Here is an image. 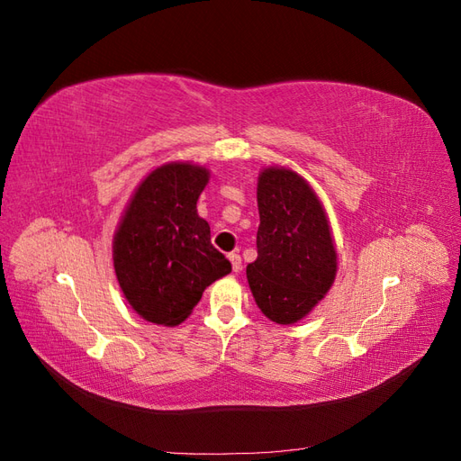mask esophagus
Listing matches in <instances>:
<instances>
[{"mask_svg":"<svg viewBox=\"0 0 461 461\" xmlns=\"http://www.w3.org/2000/svg\"><path fill=\"white\" fill-rule=\"evenodd\" d=\"M229 259H230V265H232V271L239 273L242 269V258L239 254H229Z\"/></svg>","mask_w":461,"mask_h":461,"instance_id":"1","label":"esophagus"}]
</instances>
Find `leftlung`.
<instances>
[{"label":"left lung","mask_w":461,"mask_h":461,"mask_svg":"<svg viewBox=\"0 0 461 461\" xmlns=\"http://www.w3.org/2000/svg\"><path fill=\"white\" fill-rule=\"evenodd\" d=\"M258 259L246 267L265 317L292 325L323 300L339 261L329 219L313 188L286 169L269 167L258 178Z\"/></svg>","instance_id":"obj_1"}]
</instances>
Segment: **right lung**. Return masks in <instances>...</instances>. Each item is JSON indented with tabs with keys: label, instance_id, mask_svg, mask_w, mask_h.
<instances>
[{
	"label": "right lung",
	"instance_id": "obj_1",
	"mask_svg": "<svg viewBox=\"0 0 461 461\" xmlns=\"http://www.w3.org/2000/svg\"><path fill=\"white\" fill-rule=\"evenodd\" d=\"M207 180L205 167L161 165L138 185L121 217L115 275L132 310L149 323L180 325L203 290L232 269L196 209Z\"/></svg>",
	"mask_w": 461,
	"mask_h": 461
}]
</instances>
